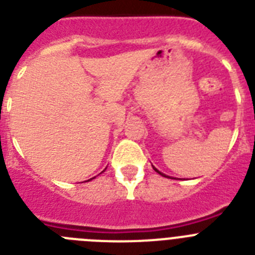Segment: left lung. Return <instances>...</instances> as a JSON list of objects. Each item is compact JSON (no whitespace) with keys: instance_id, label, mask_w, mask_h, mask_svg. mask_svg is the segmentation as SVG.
Instances as JSON below:
<instances>
[{"instance_id":"left-lung-1","label":"left lung","mask_w":255,"mask_h":255,"mask_svg":"<svg viewBox=\"0 0 255 255\" xmlns=\"http://www.w3.org/2000/svg\"><path fill=\"white\" fill-rule=\"evenodd\" d=\"M153 170H154V171H155V172H158V173H159V175H162V176H164V177H170V176H167V175H164V173L159 172V171H158V170H157V168H155V167H153Z\"/></svg>"}]
</instances>
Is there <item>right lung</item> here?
<instances>
[{"mask_svg": "<svg viewBox=\"0 0 255 255\" xmlns=\"http://www.w3.org/2000/svg\"><path fill=\"white\" fill-rule=\"evenodd\" d=\"M93 179H94V177H93ZM89 180H92V179H89Z\"/></svg>", "mask_w": 255, "mask_h": 255, "instance_id": "1", "label": "right lung"}]
</instances>
